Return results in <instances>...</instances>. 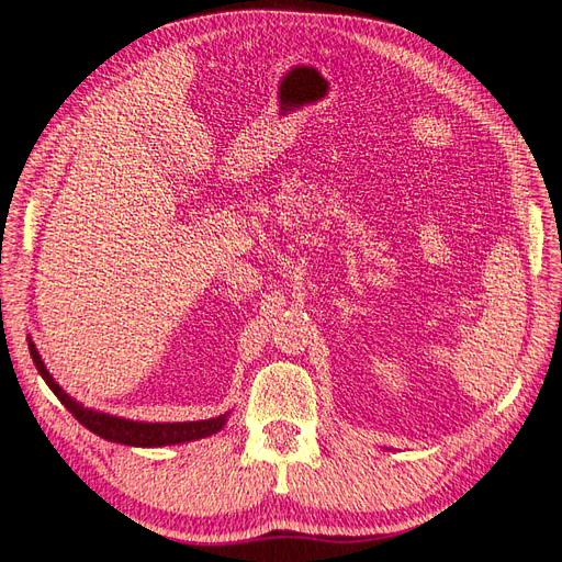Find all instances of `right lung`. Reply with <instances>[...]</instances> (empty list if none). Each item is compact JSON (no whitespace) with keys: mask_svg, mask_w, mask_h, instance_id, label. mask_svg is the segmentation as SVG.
<instances>
[{"mask_svg":"<svg viewBox=\"0 0 562 562\" xmlns=\"http://www.w3.org/2000/svg\"><path fill=\"white\" fill-rule=\"evenodd\" d=\"M27 349H31L33 363L42 380L47 382L49 390L56 394V398L76 415V420L80 425L94 431L97 437H102L113 443H123V446H137V449H156V446H176L184 441H196V439H206L215 431H221L227 423V415L223 413L218 418H209V420H194V423H142V420H131V418H119V415H111L104 411H94V408H85L80 401H76L70 394L64 392V386L56 382L49 370L42 361L40 351L35 349V341L27 337Z\"/></svg>","mask_w":562,"mask_h":562,"instance_id":"1","label":"right lung"}]
</instances>
